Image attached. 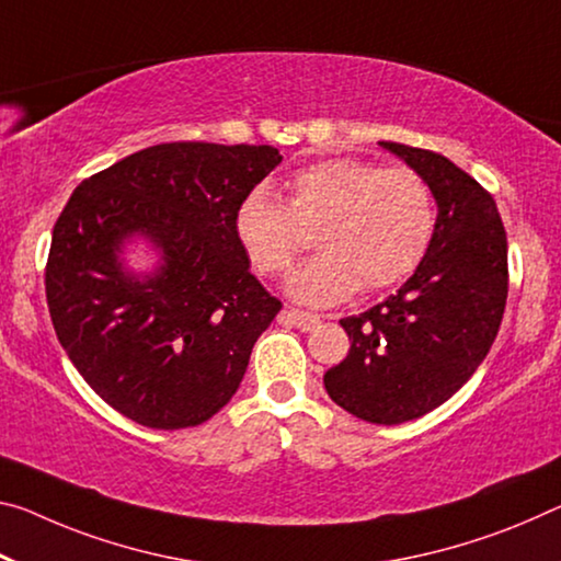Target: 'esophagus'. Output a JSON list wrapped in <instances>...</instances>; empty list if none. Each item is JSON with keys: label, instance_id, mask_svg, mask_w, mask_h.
I'll use <instances>...</instances> for the list:
<instances>
[{"label": "esophagus", "instance_id": "1", "mask_svg": "<svg viewBox=\"0 0 561 561\" xmlns=\"http://www.w3.org/2000/svg\"><path fill=\"white\" fill-rule=\"evenodd\" d=\"M279 322L282 324H291L301 329V332H312V329L322 322L317 314H309V312H299V309H284L279 314Z\"/></svg>", "mask_w": 561, "mask_h": 561}]
</instances>
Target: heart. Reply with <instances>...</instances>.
<instances>
[{"mask_svg": "<svg viewBox=\"0 0 561 561\" xmlns=\"http://www.w3.org/2000/svg\"><path fill=\"white\" fill-rule=\"evenodd\" d=\"M434 225V194L420 172L352 157L299 169L284 204L262 186L234 211L237 244L260 274L287 270L301 249L299 229L317 227L319 254L287 277L289 295L312 307L407 279L422 264Z\"/></svg>", "mask_w": 561, "mask_h": 561, "instance_id": "obj_1", "label": "heart"}]
</instances>
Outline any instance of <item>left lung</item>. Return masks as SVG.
Listing matches in <instances>:
<instances>
[{"label":"left lung","mask_w":561,"mask_h":561,"mask_svg":"<svg viewBox=\"0 0 561 561\" xmlns=\"http://www.w3.org/2000/svg\"><path fill=\"white\" fill-rule=\"evenodd\" d=\"M379 147L432 186L437 225L397 295L340 319L352 346L327 369L324 387L364 422L402 424L447 402L484 362L506 305V232L492 194L447 157L397 141Z\"/></svg>","instance_id":"8db88e82"}]
</instances>
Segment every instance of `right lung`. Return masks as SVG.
I'll return each instance as SVG.
<instances>
[{"mask_svg":"<svg viewBox=\"0 0 561 561\" xmlns=\"http://www.w3.org/2000/svg\"><path fill=\"white\" fill-rule=\"evenodd\" d=\"M279 162L270 145H157L89 176L61 209L44 277L51 324L131 422L197 426L239 389L282 301L249 272L234 211ZM135 241L158 254L152 273L123 264Z\"/></svg>","mask_w":561,"mask_h":561,"instance_id":"add662e5","label":"right lung"}]
</instances>
